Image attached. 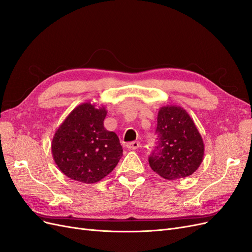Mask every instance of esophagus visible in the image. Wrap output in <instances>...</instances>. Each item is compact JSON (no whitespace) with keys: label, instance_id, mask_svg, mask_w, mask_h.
<instances>
[{"label":"esophagus","instance_id":"34e87169","mask_svg":"<svg viewBox=\"0 0 252 252\" xmlns=\"http://www.w3.org/2000/svg\"><path fill=\"white\" fill-rule=\"evenodd\" d=\"M126 147L128 149H132V150L138 149L140 147V143L139 142H135V141L134 142H129V143L126 144Z\"/></svg>","mask_w":252,"mask_h":252}]
</instances>
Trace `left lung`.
Instances as JSON below:
<instances>
[{"mask_svg":"<svg viewBox=\"0 0 252 252\" xmlns=\"http://www.w3.org/2000/svg\"><path fill=\"white\" fill-rule=\"evenodd\" d=\"M158 145L148 161L166 180L191 175L204 158V142L193 120L180 106L166 105L158 113Z\"/></svg>","mask_w":252,"mask_h":252,"instance_id":"obj_1","label":"left lung"}]
</instances>
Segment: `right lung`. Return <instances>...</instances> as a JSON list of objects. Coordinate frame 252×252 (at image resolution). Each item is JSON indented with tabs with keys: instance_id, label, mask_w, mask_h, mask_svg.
I'll return each instance as SVG.
<instances>
[{
	"instance_id": "1",
	"label": "right lung",
	"mask_w": 252,
	"mask_h": 252,
	"mask_svg": "<svg viewBox=\"0 0 252 252\" xmlns=\"http://www.w3.org/2000/svg\"><path fill=\"white\" fill-rule=\"evenodd\" d=\"M104 106L83 103L59 126L51 142L52 157L66 177L94 184L107 177L123 155L118 135L104 127Z\"/></svg>"
}]
</instances>
